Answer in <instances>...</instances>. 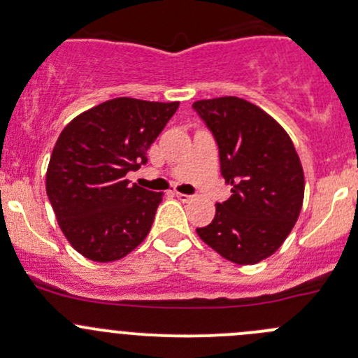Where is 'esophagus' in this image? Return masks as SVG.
Wrapping results in <instances>:
<instances>
[{"mask_svg": "<svg viewBox=\"0 0 358 358\" xmlns=\"http://www.w3.org/2000/svg\"><path fill=\"white\" fill-rule=\"evenodd\" d=\"M175 196H176V199H180V201H183V202H187V201H192V199H194V196H190V194L175 192Z\"/></svg>", "mask_w": 358, "mask_h": 358, "instance_id": "obj_1", "label": "esophagus"}]
</instances>
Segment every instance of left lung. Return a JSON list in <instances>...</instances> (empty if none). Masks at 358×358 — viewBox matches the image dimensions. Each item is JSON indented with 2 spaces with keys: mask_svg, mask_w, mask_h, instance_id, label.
I'll list each match as a JSON object with an SVG mask.
<instances>
[{
  "mask_svg": "<svg viewBox=\"0 0 358 358\" xmlns=\"http://www.w3.org/2000/svg\"><path fill=\"white\" fill-rule=\"evenodd\" d=\"M192 109L211 131L229 201L197 236L237 265H255L280 248L305 194L301 162L289 135L266 112L237 96L199 100Z\"/></svg>",
  "mask_w": 358,
  "mask_h": 358,
  "instance_id": "left-lung-1",
  "label": "left lung"
}]
</instances>
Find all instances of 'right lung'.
I'll return each instance as SVG.
<instances>
[{
  "instance_id": "right-lung-1",
  "label": "right lung",
  "mask_w": 358,
  "mask_h": 358,
  "mask_svg": "<svg viewBox=\"0 0 358 358\" xmlns=\"http://www.w3.org/2000/svg\"><path fill=\"white\" fill-rule=\"evenodd\" d=\"M178 102L114 99L83 112L60 133L46 194L71 246L93 262L122 258L149 234L162 194L129 183Z\"/></svg>"
}]
</instances>
